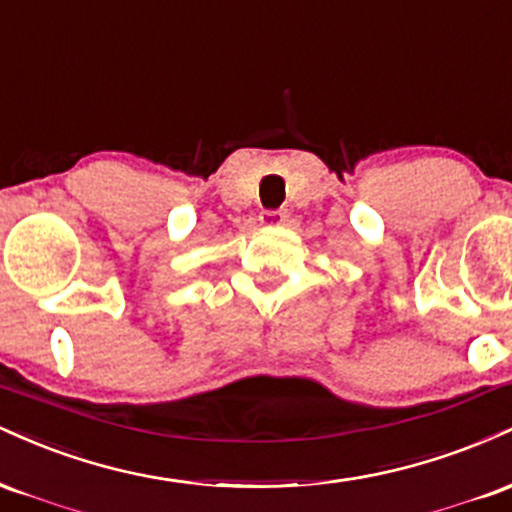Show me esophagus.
<instances>
[{"label": "esophagus", "mask_w": 512, "mask_h": 512, "mask_svg": "<svg viewBox=\"0 0 512 512\" xmlns=\"http://www.w3.org/2000/svg\"><path fill=\"white\" fill-rule=\"evenodd\" d=\"M260 221L264 223V226H281V223L286 221V211L284 209H267V211H262Z\"/></svg>", "instance_id": "obj_1"}]
</instances>
